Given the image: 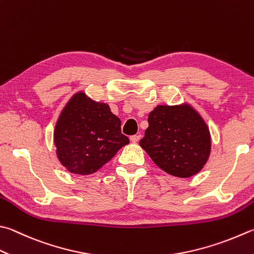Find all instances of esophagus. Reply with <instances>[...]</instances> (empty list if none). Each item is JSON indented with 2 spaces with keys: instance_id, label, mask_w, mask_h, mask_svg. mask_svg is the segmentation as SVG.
Here are the masks:
<instances>
[{
  "instance_id": "esophagus-1",
  "label": "esophagus",
  "mask_w": 254,
  "mask_h": 254,
  "mask_svg": "<svg viewBox=\"0 0 254 254\" xmlns=\"http://www.w3.org/2000/svg\"><path fill=\"white\" fill-rule=\"evenodd\" d=\"M140 138H141V136H140V135H133V136H131V137H130V141H131V142H133V143H135V142H138V141L140 140Z\"/></svg>"
}]
</instances>
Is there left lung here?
<instances>
[{"instance_id":"1","label":"left lung","mask_w":254,"mask_h":254,"mask_svg":"<svg viewBox=\"0 0 254 254\" xmlns=\"http://www.w3.org/2000/svg\"><path fill=\"white\" fill-rule=\"evenodd\" d=\"M148 123L139 145L160 169L179 178L202 170L211 154V135L192 105H158Z\"/></svg>"}]
</instances>
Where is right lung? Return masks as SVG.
Segmentation results:
<instances>
[{
	"label": "right lung",
	"mask_w": 254,
	"mask_h": 254,
	"mask_svg": "<svg viewBox=\"0 0 254 254\" xmlns=\"http://www.w3.org/2000/svg\"><path fill=\"white\" fill-rule=\"evenodd\" d=\"M121 125L108 104L79 90L65 104L55 124L53 141L57 159L70 174H94L129 143Z\"/></svg>",
	"instance_id": "add662e5"
}]
</instances>
